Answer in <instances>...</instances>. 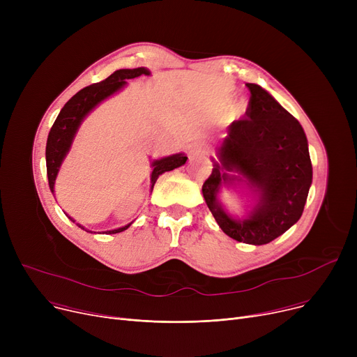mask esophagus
<instances>
[{"mask_svg": "<svg viewBox=\"0 0 357 357\" xmlns=\"http://www.w3.org/2000/svg\"><path fill=\"white\" fill-rule=\"evenodd\" d=\"M201 153H202V152H201V147H198L197 144H194V146L191 147V150H190V158H191V159H195V158H198Z\"/></svg>", "mask_w": 357, "mask_h": 357, "instance_id": "obj_1", "label": "esophagus"}]
</instances>
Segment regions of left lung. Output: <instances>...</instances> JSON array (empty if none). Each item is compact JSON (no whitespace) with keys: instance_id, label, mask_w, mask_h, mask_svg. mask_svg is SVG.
I'll return each instance as SVG.
<instances>
[{"instance_id":"obj_1","label":"left lung","mask_w":357,"mask_h":357,"mask_svg":"<svg viewBox=\"0 0 357 357\" xmlns=\"http://www.w3.org/2000/svg\"><path fill=\"white\" fill-rule=\"evenodd\" d=\"M246 86L250 91L246 119L229 126L227 137L217 149L220 163L205 179L202 194L224 233L260 246L284 234L301 218L312 182V165L298 120L261 86ZM224 168L238 172L261 195L245 222L233 220L218 204L220 183L232 180Z\"/></svg>"}]
</instances>
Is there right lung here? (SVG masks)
<instances>
[{
  "label": "right lung",
  "instance_id": "add662e5",
  "mask_svg": "<svg viewBox=\"0 0 357 357\" xmlns=\"http://www.w3.org/2000/svg\"><path fill=\"white\" fill-rule=\"evenodd\" d=\"M149 73L150 72L144 68L116 70L114 73H111L107 79L97 82V84H92V85L81 89L63 105L58 119L54 120V123L49 131L47 143H46V169H47L49 188L52 192H53L56 175H58V171H59V166H61L65 155L68 153L72 139H73L75 133H77V130H78L82 119L98 102H101L102 100L109 97L111 93H114L121 86H124L126 79H133V78L140 77V75H149ZM186 159L188 158L179 153V155H174V156H167L160 160H155L153 162L155 169L152 172V190H153V185H155L156 179L159 178V175H162L163 172H167V171H174L175 167H179L181 165H183L186 162ZM72 221H75V220H72ZM130 224H127V226H124L121 229L111 230L107 233L108 234L121 233L130 227ZM77 226L81 227L79 224H77Z\"/></svg>",
  "mask_w": 357,
  "mask_h": 357
}]
</instances>
